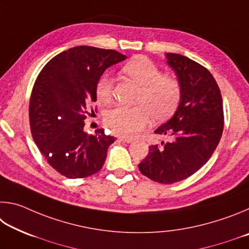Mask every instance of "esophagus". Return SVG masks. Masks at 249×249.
I'll list each match as a JSON object with an SVG mask.
<instances>
[{
	"label": "esophagus",
	"instance_id": "obj_1",
	"mask_svg": "<svg viewBox=\"0 0 249 249\" xmlns=\"http://www.w3.org/2000/svg\"><path fill=\"white\" fill-rule=\"evenodd\" d=\"M120 141L126 142V144H130V142H133V140H130V138H126V137H121Z\"/></svg>",
	"mask_w": 249,
	"mask_h": 249
}]
</instances>
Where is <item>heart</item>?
Returning <instances> with one entry per match:
<instances>
[{
  "label": "heart",
  "instance_id": "b5f03b06",
  "mask_svg": "<svg viewBox=\"0 0 249 249\" xmlns=\"http://www.w3.org/2000/svg\"><path fill=\"white\" fill-rule=\"evenodd\" d=\"M123 72L141 86L137 107L117 105L105 113L104 122L112 132L134 137L148 123L151 112L156 119H165L174 113L181 101V86L169 74H162L159 67L146 57H135L123 67ZM98 101L107 103L112 99L113 83L107 73L101 74L95 83Z\"/></svg>",
  "mask_w": 249,
  "mask_h": 249
}]
</instances>
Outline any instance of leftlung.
Instances as JSON below:
<instances>
[{"label": "left lung", "instance_id": "left-lung-1", "mask_svg": "<svg viewBox=\"0 0 249 249\" xmlns=\"http://www.w3.org/2000/svg\"><path fill=\"white\" fill-rule=\"evenodd\" d=\"M166 57L178 77L181 101L174 116L155 130L170 141L149 146L138 168L150 180L171 184L208 162L222 137L224 113L220 88L208 69L178 53Z\"/></svg>", "mask_w": 249, "mask_h": 249}]
</instances>
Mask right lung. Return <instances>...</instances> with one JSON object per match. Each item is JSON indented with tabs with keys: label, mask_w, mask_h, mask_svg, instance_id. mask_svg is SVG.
Listing matches in <instances>:
<instances>
[{
	"label": "right lung",
	"mask_w": 249,
	"mask_h": 249,
	"mask_svg": "<svg viewBox=\"0 0 249 249\" xmlns=\"http://www.w3.org/2000/svg\"><path fill=\"white\" fill-rule=\"evenodd\" d=\"M126 58L112 49L78 46L50 59L36 79L29 100L34 142L49 165L67 178H87L103 167L115 138L104 129L88 135L84 120L96 101V80Z\"/></svg>",
	"instance_id": "right-lung-1"
}]
</instances>
